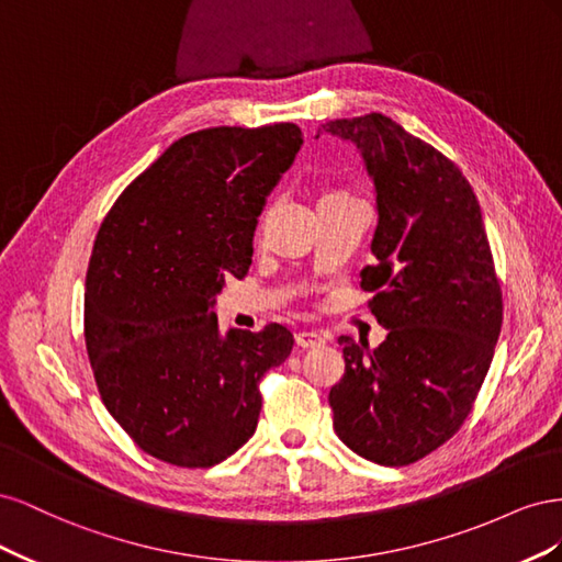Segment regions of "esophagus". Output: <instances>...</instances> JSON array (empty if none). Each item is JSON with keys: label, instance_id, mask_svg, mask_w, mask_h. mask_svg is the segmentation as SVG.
<instances>
[{"label": "esophagus", "instance_id": "1", "mask_svg": "<svg viewBox=\"0 0 562 562\" xmlns=\"http://www.w3.org/2000/svg\"><path fill=\"white\" fill-rule=\"evenodd\" d=\"M295 345L300 349H316L321 345H326V339H323V335H318V333H297Z\"/></svg>", "mask_w": 562, "mask_h": 562}]
</instances>
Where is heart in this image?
<instances>
[{"label":"heart","mask_w":562,"mask_h":562,"mask_svg":"<svg viewBox=\"0 0 562 562\" xmlns=\"http://www.w3.org/2000/svg\"><path fill=\"white\" fill-rule=\"evenodd\" d=\"M326 196H342V192H330V194H326Z\"/></svg>","instance_id":"b5f03b06"}]
</instances>
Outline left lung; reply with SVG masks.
Wrapping results in <instances>:
<instances>
[{"instance_id":"obj_1","label":"left lung","mask_w":562,"mask_h":562,"mask_svg":"<svg viewBox=\"0 0 562 562\" xmlns=\"http://www.w3.org/2000/svg\"><path fill=\"white\" fill-rule=\"evenodd\" d=\"M323 133L359 149L375 187L378 227L361 285L389 330L378 349L337 339L345 375L333 427L370 462L405 467L462 427L502 330V293L481 206L438 149L384 114L335 119Z\"/></svg>"}]
</instances>
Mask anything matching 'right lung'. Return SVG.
I'll list each match as a JSON object with an SVG mask.
<instances>
[{"instance_id":"1","label":"right lung","mask_w":562,"mask_h":562,"mask_svg":"<svg viewBox=\"0 0 562 562\" xmlns=\"http://www.w3.org/2000/svg\"><path fill=\"white\" fill-rule=\"evenodd\" d=\"M295 124L184 135L135 178L98 229L83 337L110 415L161 462L206 469L255 434L258 382L293 335L279 323L225 335L213 314L241 279L269 192L302 147Z\"/></svg>"}]
</instances>
